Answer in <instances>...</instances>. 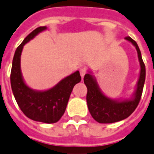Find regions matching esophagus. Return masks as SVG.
I'll use <instances>...</instances> for the list:
<instances>
[{
    "label": "esophagus",
    "instance_id": "obj_1",
    "mask_svg": "<svg viewBox=\"0 0 154 154\" xmlns=\"http://www.w3.org/2000/svg\"><path fill=\"white\" fill-rule=\"evenodd\" d=\"M86 73H87V69H86L85 68H80V69H79V74H80L82 78H84V76L86 75Z\"/></svg>",
    "mask_w": 154,
    "mask_h": 154
}]
</instances>
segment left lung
<instances>
[{
    "label": "left lung",
    "mask_w": 154,
    "mask_h": 154,
    "mask_svg": "<svg viewBox=\"0 0 154 154\" xmlns=\"http://www.w3.org/2000/svg\"><path fill=\"white\" fill-rule=\"evenodd\" d=\"M125 39L131 41L136 46L138 54V58L141 65V73L137 83V87L135 97L132 100H125L123 102L113 101L112 99L105 97L100 91L96 80L90 74H86L84 77V83L87 87L86 102L89 108L90 113L92 118L102 124H110L120 121L128 118L139 104L142 97L143 86L146 77V68L142 58L141 51L137 46V42L130 36H126Z\"/></svg>",
    "instance_id": "8db88e82"
}]
</instances>
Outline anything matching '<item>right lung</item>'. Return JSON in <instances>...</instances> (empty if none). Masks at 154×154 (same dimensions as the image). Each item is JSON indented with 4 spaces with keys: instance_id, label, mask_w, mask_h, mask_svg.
<instances>
[{
    "instance_id": "right-lung-1",
    "label": "right lung",
    "mask_w": 154,
    "mask_h": 154,
    "mask_svg": "<svg viewBox=\"0 0 154 154\" xmlns=\"http://www.w3.org/2000/svg\"><path fill=\"white\" fill-rule=\"evenodd\" d=\"M46 29V26L36 28L17 46L12 60L10 79L14 97L22 112L35 121L51 124L57 122L63 115L72 90L75 85L80 82L81 77L79 71H76L46 91H33L23 82L20 70L23 47L38 33Z\"/></svg>"
}]
</instances>
